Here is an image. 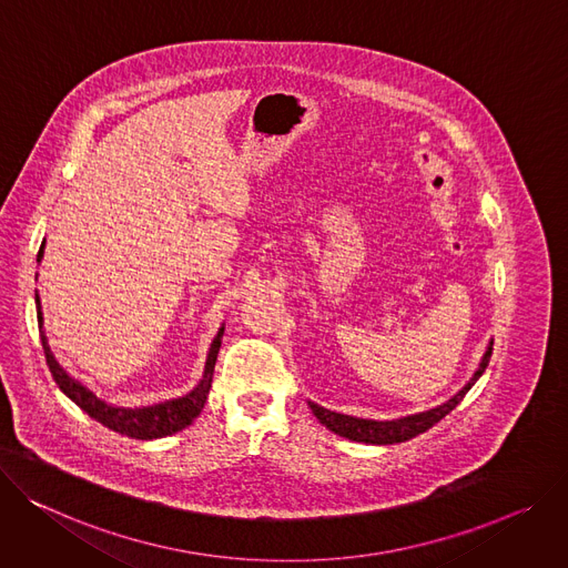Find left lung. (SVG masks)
<instances>
[{
  "mask_svg": "<svg viewBox=\"0 0 568 568\" xmlns=\"http://www.w3.org/2000/svg\"><path fill=\"white\" fill-rule=\"evenodd\" d=\"M491 345H494V341H489V345L485 347V354H483L476 372L471 374V379L454 397H449L445 404H439L435 408H428V410H422L415 415H406V417H397V419H365V417L343 415V413L323 408L316 402H308V408L313 410V415L318 417L321 424H325L329 430H334L341 437L354 439V443H365V445L406 443V439L428 430L433 424H437L445 415H449L463 402V397L483 376V372L489 363V356H491Z\"/></svg>",
  "mask_w": 568,
  "mask_h": 568,
  "instance_id": "obj_1",
  "label": "left lung"
}]
</instances>
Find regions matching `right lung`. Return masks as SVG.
Instances as JSON below:
<instances>
[{"mask_svg":"<svg viewBox=\"0 0 568 568\" xmlns=\"http://www.w3.org/2000/svg\"><path fill=\"white\" fill-rule=\"evenodd\" d=\"M44 257V241L40 245L38 252V264ZM38 280V275H36ZM36 311H38V327H40V338H42V347H44V356H47V365L53 374V382L58 384V388L65 393L81 410H85L92 419L101 422L103 426H108L110 430H116L125 437H135V439H155V437H166L173 435L182 428H186L192 424L210 395L212 388V376H214V365H216V356L221 349V341H223V332L225 325H221V329L216 332L207 358H205V369L203 376L199 379V384L189 390L182 397L175 399H166L160 404H151V406H114L105 399H101L94 390H90L83 382H79L77 376H72L65 367L58 363V358L53 356L47 334H44V318H42V304H40V295L36 291Z\"/></svg>","mask_w":568,"mask_h":568,"instance_id":"1","label":"right lung"}]
</instances>
